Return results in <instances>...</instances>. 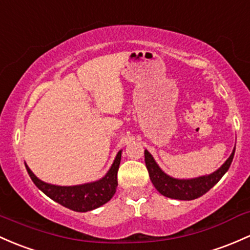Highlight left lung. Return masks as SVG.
Segmentation results:
<instances>
[{"label": "left lung", "instance_id": "obj_1", "mask_svg": "<svg viewBox=\"0 0 250 250\" xmlns=\"http://www.w3.org/2000/svg\"><path fill=\"white\" fill-rule=\"evenodd\" d=\"M233 155H235V149H233L230 157L227 160V162L218 170L214 171L213 174H210L208 176H201V178L197 179L178 180L170 178L167 174L163 173L156 165L151 155L146 150L144 151L146 169L149 171L150 180H151L155 188L161 194L165 195V197L179 200L197 199V198L205 194L206 192H208L222 179V176L227 173L232 162Z\"/></svg>", "mask_w": 250, "mask_h": 250}]
</instances>
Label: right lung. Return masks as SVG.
<instances>
[{
  "instance_id": "1",
  "label": "right lung",
  "mask_w": 250,
  "mask_h": 250,
  "mask_svg": "<svg viewBox=\"0 0 250 250\" xmlns=\"http://www.w3.org/2000/svg\"><path fill=\"white\" fill-rule=\"evenodd\" d=\"M120 160H122V151L118 152L113 165L108 173L106 174V176L99 181L70 187L45 184L32 173L27 166H26V169H27L28 175L31 176L34 185L51 199L57 201L58 204L72 211L87 212L100 208L101 205L112 199L118 186L117 176Z\"/></svg>"
}]
</instances>
